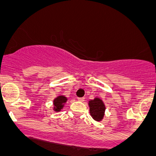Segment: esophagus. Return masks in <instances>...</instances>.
<instances>
[{
  "mask_svg": "<svg viewBox=\"0 0 156 156\" xmlns=\"http://www.w3.org/2000/svg\"><path fill=\"white\" fill-rule=\"evenodd\" d=\"M78 101L80 102H83L84 101V98H78Z\"/></svg>",
  "mask_w": 156,
  "mask_h": 156,
  "instance_id": "esophagus-1",
  "label": "esophagus"
}]
</instances>
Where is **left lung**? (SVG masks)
I'll return each instance as SVG.
<instances>
[{
	"label": "left lung",
	"instance_id": "8db88e82",
	"mask_svg": "<svg viewBox=\"0 0 156 156\" xmlns=\"http://www.w3.org/2000/svg\"><path fill=\"white\" fill-rule=\"evenodd\" d=\"M89 113L93 119L97 122L103 120L105 111V105L103 100L96 97L93 100H90L89 101Z\"/></svg>",
	"mask_w": 156,
	"mask_h": 156
}]
</instances>
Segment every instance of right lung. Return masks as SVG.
Instances as JSON below:
<instances>
[{"label": "right lung", "instance_id": "1", "mask_svg": "<svg viewBox=\"0 0 156 156\" xmlns=\"http://www.w3.org/2000/svg\"><path fill=\"white\" fill-rule=\"evenodd\" d=\"M67 98L64 95H58L53 101V110L55 112H58L64 108V105L67 103Z\"/></svg>", "mask_w": 156, "mask_h": 156}]
</instances>
